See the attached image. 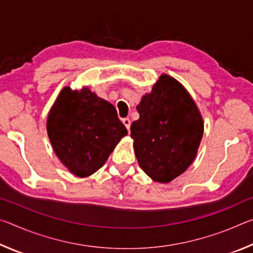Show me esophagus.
Listing matches in <instances>:
<instances>
[{
  "mask_svg": "<svg viewBox=\"0 0 253 253\" xmlns=\"http://www.w3.org/2000/svg\"><path fill=\"white\" fill-rule=\"evenodd\" d=\"M123 124L127 128V130L130 129V121H129V118H124L123 119Z\"/></svg>",
  "mask_w": 253,
  "mask_h": 253,
  "instance_id": "1",
  "label": "esophagus"
}]
</instances>
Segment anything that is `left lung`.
Masks as SVG:
<instances>
[{"label": "left lung", "mask_w": 253, "mask_h": 253, "mask_svg": "<svg viewBox=\"0 0 253 253\" xmlns=\"http://www.w3.org/2000/svg\"><path fill=\"white\" fill-rule=\"evenodd\" d=\"M130 137L138 164L154 182L169 183L195 160L203 137L200 109L184 85L166 74L136 107Z\"/></svg>", "instance_id": "8db88e82"}]
</instances>
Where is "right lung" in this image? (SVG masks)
<instances>
[{
  "mask_svg": "<svg viewBox=\"0 0 253 253\" xmlns=\"http://www.w3.org/2000/svg\"><path fill=\"white\" fill-rule=\"evenodd\" d=\"M46 132L55 155L70 173L87 177L104 166L126 127L116 108L89 87L62 90L46 118Z\"/></svg>",
  "mask_w": 253,
  "mask_h": 253,
  "instance_id": "obj_1",
  "label": "right lung"
}]
</instances>
